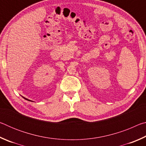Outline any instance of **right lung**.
I'll return each instance as SVG.
<instances>
[{"label":"right lung","mask_w":146,"mask_h":146,"mask_svg":"<svg viewBox=\"0 0 146 146\" xmlns=\"http://www.w3.org/2000/svg\"><path fill=\"white\" fill-rule=\"evenodd\" d=\"M25 98V99H26V100H28V99H27V98Z\"/></svg>","instance_id":"1"}]
</instances>
